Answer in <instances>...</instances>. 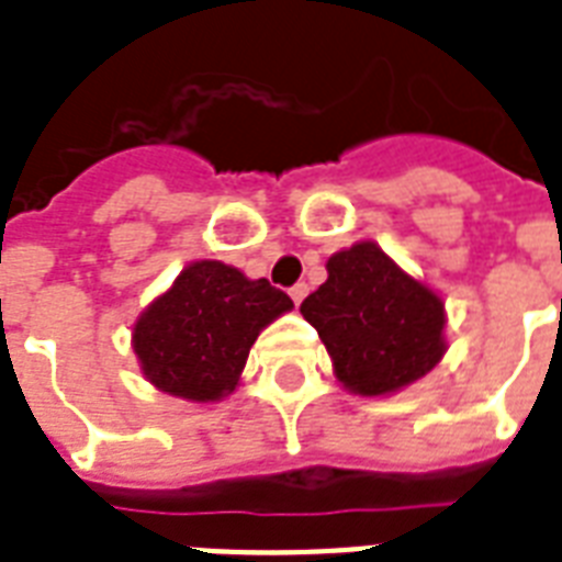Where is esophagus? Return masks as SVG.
<instances>
[{"instance_id": "esophagus-1", "label": "esophagus", "mask_w": 562, "mask_h": 562, "mask_svg": "<svg viewBox=\"0 0 562 562\" xmlns=\"http://www.w3.org/2000/svg\"><path fill=\"white\" fill-rule=\"evenodd\" d=\"M304 295H307V284H295V286H290V299H293L295 304H302Z\"/></svg>"}]
</instances>
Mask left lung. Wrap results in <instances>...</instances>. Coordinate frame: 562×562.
<instances>
[{
    "instance_id": "obj_1",
    "label": "left lung",
    "mask_w": 562,
    "mask_h": 562,
    "mask_svg": "<svg viewBox=\"0 0 562 562\" xmlns=\"http://www.w3.org/2000/svg\"><path fill=\"white\" fill-rule=\"evenodd\" d=\"M334 375L351 393L384 395L437 367L446 340L442 299L395 267L375 243L328 260V281L302 302Z\"/></svg>"
}]
</instances>
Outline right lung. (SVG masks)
<instances>
[{
  "instance_id": "1",
  "label": "right lung",
  "mask_w": 562,
  "mask_h": 562,
  "mask_svg": "<svg viewBox=\"0 0 562 562\" xmlns=\"http://www.w3.org/2000/svg\"><path fill=\"white\" fill-rule=\"evenodd\" d=\"M293 299L220 260H199L134 325L143 375L169 395L216 402L240 381L249 349Z\"/></svg>"
}]
</instances>
